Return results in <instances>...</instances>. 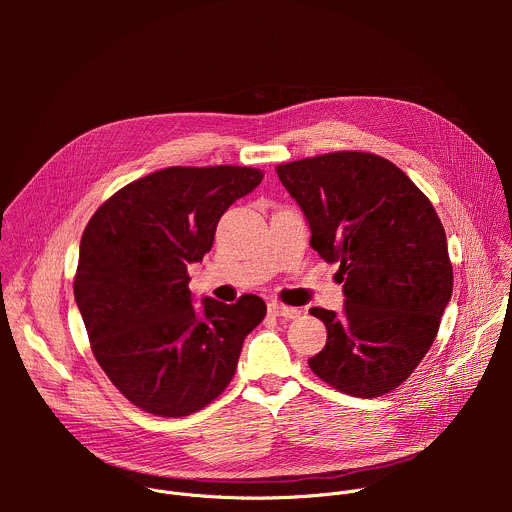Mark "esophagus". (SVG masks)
<instances>
[{
	"label": "esophagus",
	"mask_w": 512,
	"mask_h": 512,
	"mask_svg": "<svg viewBox=\"0 0 512 512\" xmlns=\"http://www.w3.org/2000/svg\"><path fill=\"white\" fill-rule=\"evenodd\" d=\"M269 314L275 318H285V320H294L298 318L302 312L298 308H291V306H283V304H269Z\"/></svg>",
	"instance_id": "34e87169"
}]
</instances>
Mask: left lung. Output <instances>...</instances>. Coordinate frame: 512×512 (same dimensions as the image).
<instances>
[{
    "mask_svg": "<svg viewBox=\"0 0 512 512\" xmlns=\"http://www.w3.org/2000/svg\"><path fill=\"white\" fill-rule=\"evenodd\" d=\"M304 210L310 245L340 263L344 312L326 324L310 369L340 393L375 399L397 389L431 348L452 298L446 231L429 198L393 162L334 152L275 168Z\"/></svg>",
    "mask_w": 512,
    "mask_h": 512,
    "instance_id": "left-lung-1",
    "label": "left lung"
}]
</instances>
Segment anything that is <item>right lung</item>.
I'll return each instance as SVG.
<instances>
[{
	"instance_id": "obj_1",
	"label": "right lung",
	"mask_w": 512,
	"mask_h": 512,
	"mask_svg": "<svg viewBox=\"0 0 512 512\" xmlns=\"http://www.w3.org/2000/svg\"><path fill=\"white\" fill-rule=\"evenodd\" d=\"M247 166H172L139 178L91 216L75 300L91 350L119 393L158 417H186L233 381L245 336L267 306L245 294L192 306L188 265L202 261L225 210L255 190Z\"/></svg>"
}]
</instances>
